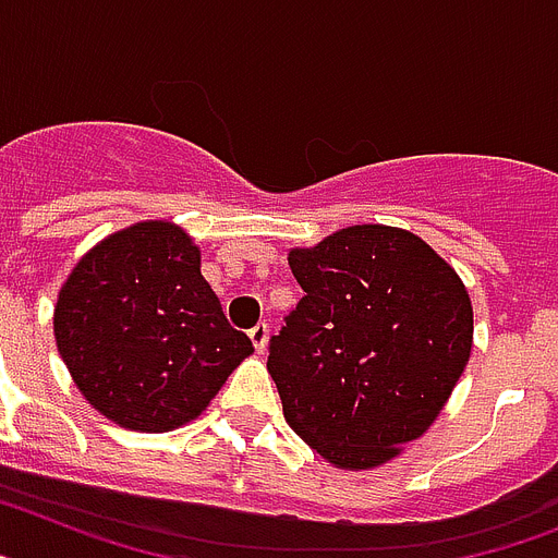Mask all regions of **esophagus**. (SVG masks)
<instances>
[{"instance_id": "esophagus-1", "label": "esophagus", "mask_w": 558, "mask_h": 558, "mask_svg": "<svg viewBox=\"0 0 558 558\" xmlns=\"http://www.w3.org/2000/svg\"><path fill=\"white\" fill-rule=\"evenodd\" d=\"M247 339H251V344L256 348V353L265 351V344H268V325H265V322L253 325V328L247 330Z\"/></svg>"}]
</instances>
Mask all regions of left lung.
Here are the masks:
<instances>
[{
    "instance_id": "1",
    "label": "left lung",
    "mask_w": 558,
    "mask_h": 558,
    "mask_svg": "<svg viewBox=\"0 0 558 558\" xmlns=\"http://www.w3.org/2000/svg\"><path fill=\"white\" fill-rule=\"evenodd\" d=\"M288 265L305 296L270 336L288 425L339 468H376L448 402L473 344L462 279L422 239L385 225L336 230Z\"/></svg>"
}]
</instances>
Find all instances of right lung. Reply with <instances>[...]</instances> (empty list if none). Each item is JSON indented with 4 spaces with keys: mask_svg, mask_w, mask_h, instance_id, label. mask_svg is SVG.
I'll return each instance as SVG.
<instances>
[{
    "mask_svg": "<svg viewBox=\"0 0 558 558\" xmlns=\"http://www.w3.org/2000/svg\"><path fill=\"white\" fill-rule=\"evenodd\" d=\"M53 330L87 402L147 434L199 416L253 351L202 279L199 247L168 222L133 225L87 253L59 293Z\"/></svg>",
    "mask_w": 558,
    "mask_h": 558,
    "instance_id": "1",
    "label": "right lung"
}]
</instances>
